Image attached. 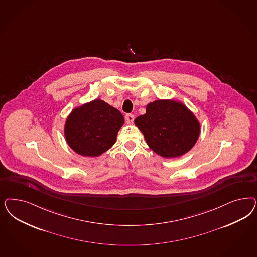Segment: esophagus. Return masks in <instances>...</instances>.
Returning <instances> with one entry per match:
<instances>
[{
	"label": "esophagus",
	"instance_id": "1",
	"mask_svg": "<svg viewBox=\"0 0 257 257\" xmlns=\"http://www.w3.org/2000/svg\"><path fill=\"white\" fill-rule=\"evenodd\" d=\"M133 121H134V115L133 114H126L125 115V123L126 124H133Z\"/></svg>",
	"mask_w": 257,
	"mask_h": 257
}]
</instances>
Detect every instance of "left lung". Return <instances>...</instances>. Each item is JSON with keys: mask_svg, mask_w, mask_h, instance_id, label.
<instances>
[{"mask_svg": "<svg viewBox=\"0 0 257 257\" xmlns=\"http://www.w3.org/2000/svg\"><path fill=\"white\" fill-rule=\"evenodd\" d=\"M149 147L162 157H181L199 139L200 123L182 101L159 99L147 105L146 113L134 120Z\"/></svg>", "mask_w": 257, "mask_h": 257, "instance_id": "obj_1", "label": "left lung"}]
</instances>
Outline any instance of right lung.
Returning a JSON list of instances; mask_svg holds the SVG:
<instances>
[{"mask_svg":"<svg viewBox=\"0 0 257 257\" xmlns=\"http://www.w3.org/2000/svg\"><path fill=\"white\" fill-rule=\"evenodd\" d=\"M124 123V116L101 99L73 108L64 124L68 146L84 157H97L110 149Z\"/></svg>","mask_w":257,"mask_h":257,"instance_id":"right-lung-1","label":"right lung"}]
</instances>
